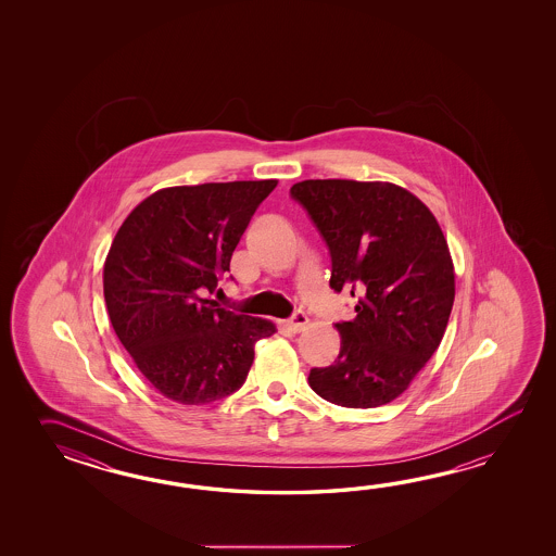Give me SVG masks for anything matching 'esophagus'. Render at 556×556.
Returning <instances> with one entry per match:
<instances>
[{
  "label": "esophagus",
  "instance_id": "1",
  "mask_svg": "<svg viewBox=\"0 0 556 556\" xmlns=\"http://www.w3.org/2000/svg\"><path fill=\"white\" fill-rule=\"evenodd\" d=\"M306 326L307 316L304 314V312H294V316H292V318L286 319V321H283V328H286V330L294 331V333L304 330Z\"/></svg>",
  "mask_w": 556,
  "mask_h": 556
}]
</instances>
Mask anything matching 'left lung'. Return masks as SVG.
Masks as SVG:
<instances>
[{
  "label": "left lung",
  "instance_id": "8db88e82",
  "mask_svg": "<svg viewBox=\"0 0 556 556\" xmlns=\"http://www.w3.org/2000/svg\"><path fill=\"white\" fill-rule=\"evenodd\" d=\"M326 240L333 292L357 298L340 321L338 359L309 369V388L342 407L400 397L435 354L455 300L450 247L435 216L391 182L302 180L290 189Z\"/></svg>",
  "mask_w": 556,
  "mask_h": 556
}]
</instances>
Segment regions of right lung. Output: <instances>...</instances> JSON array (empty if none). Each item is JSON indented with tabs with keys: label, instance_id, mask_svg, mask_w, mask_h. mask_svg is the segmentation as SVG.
<instances>
[{
	"label": "right lung",
	"instance_id": "obj_1",
	"mask_svg": "<svg viewBox=\"0 0 556 556\" xmlns=\"http://www.w3.org/2000/svg\"><path fill=\"white\" fill-rule=\"evenodd\" d=\"M276 180L156 190L118 228L103 292L118 340L154 390L185 405L218 402L247 381L273 321L204 300L230 273L252 214Z\"/></svg>",
	"mask_w": 556,
	"mask_h": 556
}]
</instances>
